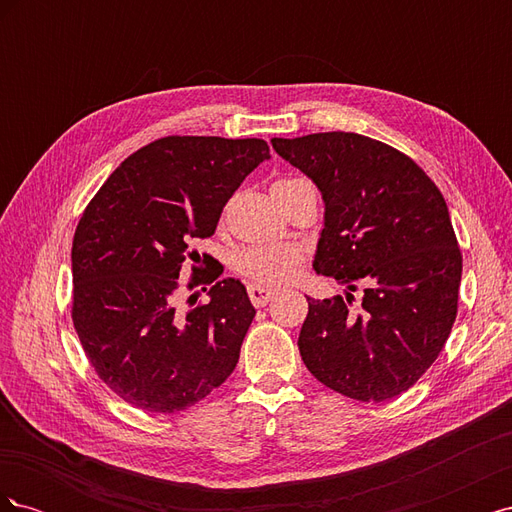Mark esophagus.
<instances>
[{"mask_svg": "<svg viewBox=\"0 0 512 512\" xmlns=\"http://www.w3.org/2000/svg\"><path fill=\"white\" fill-rule=\"evenodd\" d=\"M247 294H250V301L256 307H265L275 297V290L265 288V286H258V284H252L250 288H247Z\"/></svg>", "mask_w": 512, "mask_h": 512, "instance_id": "obj_1", "label": "esophagus"}]
</instances>
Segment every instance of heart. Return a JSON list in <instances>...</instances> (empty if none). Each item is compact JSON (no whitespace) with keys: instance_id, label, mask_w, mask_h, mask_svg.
Here are the masks:
<instances>
[{"instance_id":"obj_1","label":"heart","mask_w":512,"mask_h":512,"mask_svg":"<svg viewBox=\"0 0 512 512\" xmlns=\"http://www.w3.org/2000/svg\"><path fill=\"white\" fill-rule=\"evenodd\" d=\"M299 181V177H282L273 181L271 190L277 192L286 185ZM299 265V252L286 245H254L239 256L235 267L241 275L250 277L258 286H277L286 282L294 267Z\"/></svg>"}]
</instances>
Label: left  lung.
Instances as JSON below:
<instances>
[{
    "label": "left lung",
    "mask_w": 512,
    "mask_h": 512,
    "mask_svg": "<svg viewBox=\"0 0 512 512\" xmlns=\"http://www.w3.org/2000/svg\"><path fill=\"white\" fill-rule=\"evenodd\" d=\"M271 145L318 185L314 269L350 290L307 297L303 363L350 399L389 401L438 359L457 318L461 250L444 196L406 153L369 136L318 132Z\"/></svg>",
    "instance_id": "left-lung-1"
}]
</instances>
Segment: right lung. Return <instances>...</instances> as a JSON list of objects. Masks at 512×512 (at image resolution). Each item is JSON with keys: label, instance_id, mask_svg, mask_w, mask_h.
I'll list each match as a JSON object with an SVG mask.
<instances>
[{"label": "right lung", "instance_id": "add662e5", "mask_svg": "<svg viewBox=\"0 0 512 512\" xmlns=\"http://www.w3.org/2000/svg\"><path fill=\"white\" fill-rule=\"evenodd\" d=\"M262 138L164 136L123 160L83 211L72 241V322L91 367L126 404L173 414L237 367L256 309L239 280L196 273L209 303L175 307L194 239L269 160ZM207 290V288H205Z\"/></svg>", "mask_w": 512, "mask_h": 512}]
</instances>
